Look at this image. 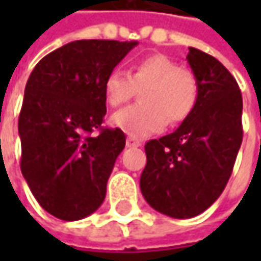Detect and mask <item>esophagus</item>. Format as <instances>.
Wrapping results in <instances>:
<instances>
[{"label":"esophagus","instance_id":"esophagus-1","mask_svg":"<svg viewBox=\"0 0 261 261\" xmlns=\"http://www.w3.org/2000/svg\"><path fill=\"white\" fill-rule=\"evenodd\" d=\"M142 143L139 142V140H136V139H133V137H128L127 139V146L128 148H134V146H140Z\"/></svg>","mask_w":261,"mask_h":261}]
</instances>
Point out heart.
<instances>
[{"instance_id":"1","label":"heart","mask_w":261,"mask_h":261,"mask_svg":"<svg viewBox=\"0 0 261 261\" xmlns=\"http://www.w3.org/2000/svg\"><path fill=\"white\" fill-rule=\"evenodd\" d=\"M140 90V101L113 115L112 122L131 137H146L169 124L182 122L199 96L198 79L192 69L178 66L163 54L140 59L130 75L113 69L104 81V95L112 107L130 101Z\"/></svg>"}]
</instances>
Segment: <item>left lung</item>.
<instances>
[{"label": "left lung", "mask_w": 261, "mask_h": 261, "mask_svg": "<svg viewBox=\"0 0 261 261\" xmlns=\"http://www.w3.org/2000/svg\"><path fill=\"white\" fill-rule=\"evenodd\" d=\"M198 79L192 113L168 136L146 142L140 190L157 212L187 219L207 210L224 192L242 145V93L230 71L213 56L189 48Z\"/></svg>", "instance_id": "left-lung-1"}]
</instances>
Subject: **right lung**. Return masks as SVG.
Masks as SVG:
<instances>
[{"mask_svg": "<svg viewBox=\"0 0 261 261\" xmlns=\"http://www.w3.org/2000/svg\"><path fill=\"white\" fill-rule=\"evenodd\" d=\"M136 45L75 40L45 56L27 81L21 171L42 208L62 221L92 215L106 198L125 134L102 127L104 81Z\"/></svg>", "mask_w": 261, "mask_h": 261, "instance_id": "add662e5", "label": "right lung"}]
</instances>
